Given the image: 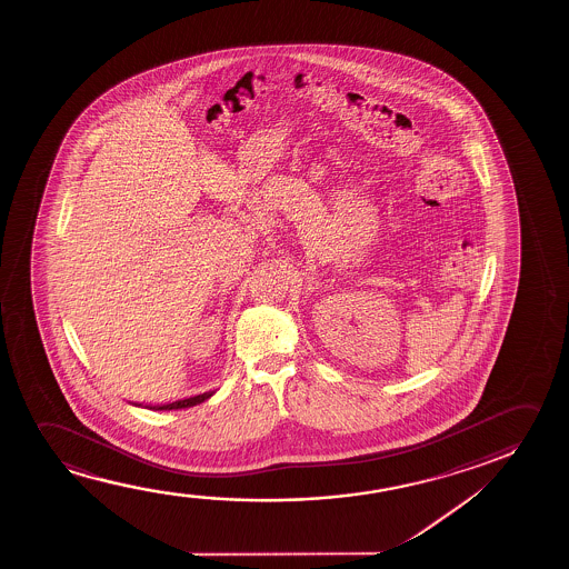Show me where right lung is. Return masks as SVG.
Instances as JSON below:
<instances>
[{"label":"right lung","mask_w":569,"mask_h":569,"mask_svg":"<svg viewBox=\"0 0 569 569\" xmlns=\"http://www.w3.org/2000/svg\"><path fill=\"white\" fill-rule=\"evenodd\" d=\"M211 395H213V392H203V395H198V397L177 400V402H172V405L153 406V410H180V408H190V406L200 405L203 400H208ZM149 408H151V406H149Z\"/></svg>","instance_id":"add662e5"}]
</instances>
